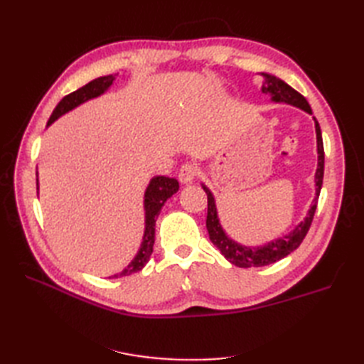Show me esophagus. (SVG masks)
I'll return each mask as SVG.
<instances>
[{"label":"esophagus","mask_w":364,"mask_h":364,"mask_svg":"<svg viewBox=\"0 0 364 364\" xmlns=\"http://www.w3.org/2000/svg\"><path fill=\"white\" fill-rule=\"evenodd\" d=\"M197 178V168L194 164H183L179 170V181L182 183H191Z\"/></svg>","instance_id":"34e87169"}]
</instances>
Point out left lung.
Segmentation results:
<instances>
[{
	"instance_id": "8db88e82",
	"label": "left lung",
	"mask_w": 364,
	"mask_h": 364,
	"mask_svg": "<svg viewBox=\"0 0 364 364\" xmlns=\"http://www.w3.org/2000/svg\"><path fill=\"white\" fill-rule=\"evenodd\" d=\"M264 77V82L261 86V92L270 95V100L274 103H287L290 106H294L297 109H302L304 112L313 115V111L310 105L305 100V97L301 95L297 91H294L290 85L281 80L279 77L272 75L267 73H261ZM314 119L316 127V139H317V170L314 174V186H316V196L313 199V203L308 209L305 218L299 225L289 232L287 235L279 237L277 240L270 241L267 245L262 246H245L237 243L235 240L230 238L225 229L222 228L218 218V211L214 194L208 188L205 183H202V188L205 190L208 196V215H206V229L209 234V240L213 241V245L222 252V255L237 267H262L269 266V264L277 262L282 258H285L293 250L299 247L302 240L305 238L308 229L311 226L313 217L317 208V199L321 194L322 182H323V165H325V153H323V141H322V132L321 126H318L317 119Z\"/></svg>"
}]
</instances>
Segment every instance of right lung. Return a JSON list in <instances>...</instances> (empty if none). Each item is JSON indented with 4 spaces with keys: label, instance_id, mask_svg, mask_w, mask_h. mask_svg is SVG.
I'll list each match as a JSON object with an SVG mask.
<instances>
[{
    "label": "right lung",
    "instance_id": "add662e5",
    "mask_svg": "<svg viewBox=\"0 0 364 364\" xmlns=\"http://www.w3.org/2000/svg\"><path fill=\"white\" fill-rule=\"evenodd\" d=\"M117 75V74H115ZM114 74L98 77V79H94L87 85L82 86L80 90H77L67 97H63L59 102V105L54 107V111L48 119L47 127L51 126L54 121L60 118L62 115L68 114L73 109L77 106H80L86 102L92 100V98H97L103 95L109 87L112 86L115 80ZM36 186L39 191V179H38V173H36ZM179 190V182L174 178H167V176H153L150 179L146 193H144V235H142L141 246L136 252L135 258L129 262V266L124 267L119 273L112 274L109 278H121V277H129L132 273H136L142 270V267L146 266L150 259V255L153 252V245H155V225H156V218L161 213V209L164 203L167 202L170 197L178 193Z\"/></svg>",
    "mask_w": 364,
    "mask_h": 364
}]
</instances>
